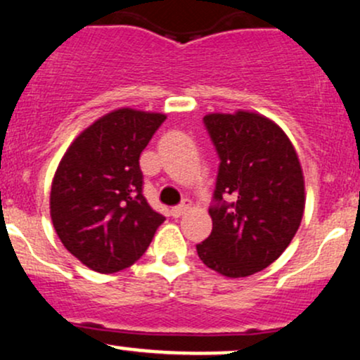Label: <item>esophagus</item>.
Instances as JSON below:
<instances>
[{"label":"esophagus","instance_id":"34e87169","mask_svg":"<svg viewBox=\"0 0 360 360\" xmlns=\"http://www.w3.org/2000/svg\"><path fill=\"white\" fill-rule=\"evenodd\" d=\"M189 207H191V203H189L188 200H184L183 203L177 205V207H174V208H172V210H171V215L174 217V219H177V217L184 215V213H186V212L189 210Z\"/></svg>","mask_w":360,"mask_h":360}]
</instances>
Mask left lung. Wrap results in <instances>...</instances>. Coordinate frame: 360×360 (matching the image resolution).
<instances>
[{"mask_svg":"<svg viewBox=\"0 0 360 360\" xmlns=\"http://www.w3.org/2000/svg\"><path fill=\"white\" fill-rule=\"evenodd\" d=\"M203 122L220 165L215 205L208 210L212 234L196 251L217 274L250 276L270 266L301 225L306 205L301 162L283 129L262 114L212 112Z\"/></svg>","mask_w":360,"mask_h":360,"instance_id":"8db88e82","label":"left lung"}]
</instances>
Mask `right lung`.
I'll return each mask as SVG.
<instances>
[{
	"label": "right lung",
	"instance_id": "right-lung-1",
	"mask_svg": "<svg viewBox=\"0 0 360 360\" xmlns=\"http://www.w3.org/2000/svg\"><path fill=\"white\" fill-rule=\"evenodd\" d=\"M165 114L121 108L84 129L51 184V220L63 246L90 270H124L147 251L165 217L145 200L140 153Z\"/></svg>",
	"mask_w": 360,
	"mask_h": 360
}]
</instances>
